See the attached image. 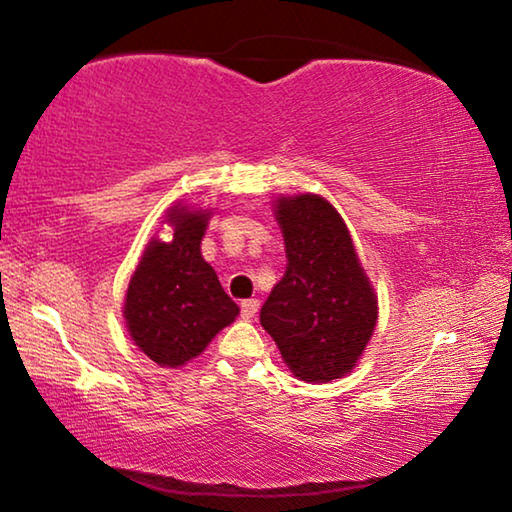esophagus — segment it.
Wrapping results in <instances>:
<instances>
[{
	"instance_id": "34e87169",
	"label": "esophagus",
	"mask_w": 512,
	"mask_h": 512,
	"mask_svg": "<svg viewBox=\"0 0 512 512\" xmlns=\"http://www.w3.org/2000/svg\"><path fill=\"white\" fill-rule=\"evenodd\" d=\"M257 311H259V300L250 298V300H244V302H241V316H244L246 320L255 318V316H257Z\"/></svg>"
}]
</instances>
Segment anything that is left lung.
Wrapping results in <instances>:
<instances>
[{
	"mask_svg": "<svg viewBox=\"0 0 512 512\" xmlns=\"http://www.w3.org/2000/svg\"><path fill=\"white\" fill-rule=\"evenodd\" d=\"M287 271L259 311L291 372L339 379L357 366L377 323V298L341 214L325 198L277 201Z\"/></svg>",
	"mask_w": 512,
	"mask_h": 512,
	"instance_id": "obj_1",
	"label": "left lung"
}]
</instances>
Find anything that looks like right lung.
Here are the masks:
<instances>
[{
	"mask_svg": "<svg viewBox=\"0 0 512 512\" xmlns=\"http://www.w3.org/2000/svg\"><path fill=\"white\" fill-rule=\"evenodd\" d=\"M207 216L173 207V239L151 241L126 291L128 332L137 348L164 368L198 357L239 314L201 255Z\"/></svg>",
	"mask_w": 512,
	"mask_h": 512,
	"instance_id": "1",
	"label": "right lung"
}]
</instances>
